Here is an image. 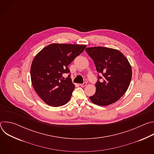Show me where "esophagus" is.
Masks as SVG:
<instances>
[{
  "label": "esophagus",
  "mask_w": 154,
  "mask_h": 154,
  "mask_svg": "<svg viewBox=\"0 0 154 154\" xmlns=\"http://www.w3.org/2000/svg\"><path fill=\"white\" fill-rule=\"evenodd\" d=\"M86 85H87V83H86V82H84L83 83L80 84V85L81 86H86Z\"/></svg>",
  "instance_id": "obj_1"
}]
</instances>
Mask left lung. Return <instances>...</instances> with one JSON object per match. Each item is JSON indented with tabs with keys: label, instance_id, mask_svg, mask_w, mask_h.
<instances>
[{
	"label": "left lung",
	"instance_id": "8db88e82",
	"mask_svg": "<svg viewBox=\"0 0 154 154\" xmlns=\"http://www.w3.org/2000/svg\"><path fill=\"white\" fill-rule=\"evenodd\" d=\"M85 51L94 61L97 71L103 75H98L96 93L90 99L100 106L115 103L125 94L130 83L132 72L128 60L120 51L112 48L93 47Z\"/></svg>",
	"mask_w": 154,
	"mask_h": 154
}]
</instances>
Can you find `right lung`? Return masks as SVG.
<instances>
[{
    "label": "right lung",
    "instance_id": "right-lung-1",
    "mask_svg": "<svg viewBox=\"0 0 154 154\" xmlns=\"http://www.w3.org/2000/svg\"><path fill=\"white\" fill-rule=\"evenodd\" d=\"M86 46L51 44L34 58L30 68L32 83L36 93L46 103L60 106L67 103L74 90L68 66L85 50Z\"/></svg>",
    "mask_w": 154,
    "mask_h": 154
}]
</instances>
